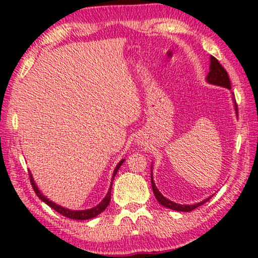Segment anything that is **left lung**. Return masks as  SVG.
<instances>
[{
    "instance_id": "left-lung-1",
    "label": "left lung",
    "mask_w": 258,
    "mask_h": 258,
    "mask_svg": "<svg viewBox=\"0 0 258 258\" xmlns=\"http://www.w3.org/2000/svg\"><path fill=\"white\" fill-rule=\"evenodd\" d=\"M206 81L209 82V84H211V85L221 86V87H224V88H228V90H230V81H229V78H228L227 72L224 70V68L222 67L220 63H218L217 59H216L215 57H212V55H210V72L206 76ZM233 102H234V109H235V114H236V116H238V106H236L235 99H234V98H233ZM152 164H153V162H152ZM152 188H153L154 195H155L156 200H158L162 206L167 207V209L174 210V211H182V212L193 211L194 209H197V207H199V206L203 205V204H205L206 201H209L212 197V195H211V197L206 198V199L200 201V203L191 204V205H182V204H177L172 200L167 199V198H165L164 195L160 193V190L158 188H156L155 183H154L153 166H152Z\"/></svg>"
}]
</instances>
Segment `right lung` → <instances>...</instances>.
<instances>
[{
  "instance_id": "1",
  "label": "right lung",
  "mask_w": 258,
  "mask_h": 258,
  "mask_svg": "<svg viewBox=\"0 0 258 258\" xmlns=\"http://www.w3.org/2000/svg\"><path fill=\"white\" fill-rule=\"evenodd\" d=\"M126 159H122L121 161L119 162V164L116 165V167H115L114 170V173H112V178H111V184H110V188H109L108 193H106V195L104 197V199H103L100 203L98 204L97 206L92 207V209H87V210H70V209H67V207H63L60 205H58V204L53 203L52 200H49L48 198L46 197V195H43L42 193H41V190L38 189V186L36 183H35L34 180V177H32V174L30 172V182H31V185L32 188H34L35 193L37 194V197L40 198L41 200L43 201V203H46L47 205L51 206L53 210H55V211L59 212L60 215L65 216V217L68 218H73V220H79V221H86V220H91V218L96 217V216H98L99 214H102L103 211L108 207L109 203H110V197H111V185H112V180H114V177L115 174L117 173V171H119V168L121 165L123 164V161H125Z\"/></svg>"
}]
</instances>
